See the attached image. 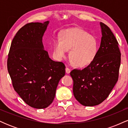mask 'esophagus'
<instances>
[{
  "label": "esophagus",
  "mask_w": 128,
  "mask_h": 128,
  "mask_svg": "<svg viewBox=\"0 0 128 128\" xmlns=\"http://www.w3.org/2000/svg\"><path fill=\"white\" fill-rule=\"evenodd\" d=\"M70 71H71V70H70V68H68V67H66V73L68 74V73H70Z\"/></svg>",
  "instance_id": "34e87169"
}]
</instances>
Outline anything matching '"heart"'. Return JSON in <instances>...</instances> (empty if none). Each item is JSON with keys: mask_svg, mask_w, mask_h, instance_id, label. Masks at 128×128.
<instances>
[{"mask_svg": "<svg viewBox=\"0 0 128 128\" xmlns=\"http://www.w3.org/2000/svg\"><path fill=\"white\" fill-rule=\"evenodd\" d=\"M70 50V58L74 66L84 67L90 64L96 58L98 42L96 38L79 28L64 30L60 40H55L53 51L56 59L66 58L67 51Z\"/></svg>", "mask_w": 128, "mask_h": 128, "instance_id": "b5f03b06", "label": "heart"}]
</instances>
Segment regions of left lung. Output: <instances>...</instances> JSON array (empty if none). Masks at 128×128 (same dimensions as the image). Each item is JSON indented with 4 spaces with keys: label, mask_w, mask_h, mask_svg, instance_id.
I'll use <instances>...</instances> for the list:
<instances>
[{
    "label": "left lung",
    "mask_w": 128,
    "mask_h": 128,
    "mask_svg": "<svg viewBox=\"0 0 128 128\" xmlns=\"http://www.w3.org/2000/svg\"><path fill=\"white\" fill-rule=\"evenodd\" d=\"M100 26L102 38L95 59L83 70L70 72L74 98L86 106L101 104L118 80L121 60L118 42L106 24L100 22Z\"/></svg>",
    "instance_id": "obj_1"
}]
</instances>
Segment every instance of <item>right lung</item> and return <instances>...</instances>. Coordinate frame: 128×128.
<instances>
[{
    "label": "right lung",
    "instance_id": "1",
    "mask_svg": "<svg viewBox=\"0 0 128 128\" xmlns=\"http://www.w3.org/2000/svg\"><path fill=\"white\" fill-rule=\"evenodd\" d=\"M49 21L28 23L13 38L7 67L14 90L26 104L42 109L52 104L58 83L65 75L61 62L49 58L42 36Z\"/></svg>",
    "mask_w": 128,
    "mask_h": 128
}]
</instances>
